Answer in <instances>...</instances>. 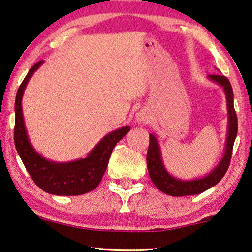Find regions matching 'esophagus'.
<instances>
[{"instance_id":"obj_1","label":"esophagus","mask_w":252,"mask_h":252,"mask_svg":"<svg viewBox=\"0 0 252 252\" xmlns=\"http://www.w3.org/2000/svg\"><path fill=\"white\" fill-rule=\"evenodd\" d=\"M150 119H151L150 113L146 110H144V109L143 110H140L135 116V121L138 123H141V125H146V123H149Z\"/></svg>"}]
</instances>
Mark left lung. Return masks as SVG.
<instances>
[{
	"label": "left lung",
	"mask_w": 252,
	"mask_h": 252,
	"mask_svg": "<svg viewBox=\"0 0 252 252\" xmlns=\"http://www.w3.org/2000/svg\"><path fill=\"white\" fill-rule=\"evenodd\" d=\"M208 78L218 85H220L226 94L227 110H228V133L226 141V149L221 161L214 170L203 178H196L191 181H183L173 177L164 167L161 150L158 139L153 134H150V144L146 154V164L150 177L158 189L171 196H189L200 194L206 189L216 185L225 175L229 167L232 148L237 136L238 121L234 108V93L228 78L221 75H208Z\"/></svg>",
	"instance_id": "8db88e82"
}]
</instances>
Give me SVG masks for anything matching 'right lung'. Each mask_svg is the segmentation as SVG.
Here are the masks:
<instances>
[{
    "mask_svg": "<svg viewBox=\"0 0 252 252\" xmlns=\"http://www.w3.org/2000/svg\"><path fill=\"white\" fill-rule=\"evenodd\" d=\"M42 63L43 61H39L31 68L17 90L14 127L16 151L32 180L44 191L59 196L86 194L94 189L101 182L113 148L130 131V126L120 127L107 134L85 158L57 163L43 158L31 144L22 110V98L27 82Z\"/></svg>",
    "mask_w": 252,
    "mask_h": 252,
    "instance_id": "add662e5",
    "label": "right lung"
}]
</instances>
